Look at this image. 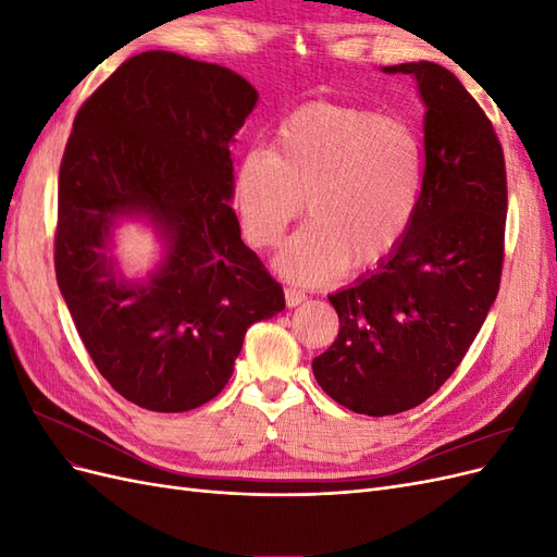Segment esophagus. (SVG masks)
I'll use <instances>...</instances> for the list:
<instances>
[{
    "instance_id": "obj_1",
    "label": "esophagus",
    "mask_w": 557,
    "mask_h": 557,
    "mask_svg": "<svg viewBox=\"0 0 557 557\" xmlns=\"http://www.w3.org/2000/svg\"><path fill=\"white\" fill-rule=\"evenodd\" d=\"M285 301H288V307H299L301 301H307V295L297 288H285Z\"/></svg>"
}]
</instances>
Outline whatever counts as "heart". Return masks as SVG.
Here are the masks:
<instances>
[{
	"mask_svg": "<svg viewBox=\"0 0 557 557\" xmlns=\"http://www.w3.org/2000/svg\"><path fill=\"white\" fill-rule=\"evenodd\" d=\"M425 181V150L404 117L313 102L276 127L272 148L252 146L232 178V205L246 239L276 246L301 213L311 215L283 246L278 272L323 283L352 262L393 252L411 227Z\"/></svg>",
	"mask_w": 557,
	"mask_h": 557,
	"instance_id": "heart-1",
	"label": "heart"
}]
</instances>
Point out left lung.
I'll use <instances>...</instances> for the list:
<instances>
[{
    "label": "left lung",
    "instance_id": "obj_1",
    "mask_svg": "<svg viewBox=\"0 0 557 557\" xmlns=\"http://www.w3.org/2000/svg\"><path fill=\"white\" fill-rule=\"evenodd\" d=\"M425 104V181L397 248L330 295L339 336L313 358L318 385L364 416L409 411L458 369L499 290L507 172L497 134L446 66L404 62Z\"/></svg>",
    "mask_w": 557,
    "mask_h": 557
}]
</instances>
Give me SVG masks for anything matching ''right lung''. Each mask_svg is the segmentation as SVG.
<instances>
[{"label": "right lung", "mask_w": 557, "mask_h": 557, "mask_svg": "<svg viewBox=\"0 0 557 557\" xmlns=\"http://www.w3.org/2000/svg\"><path fill=\"white\" fill-rule=\"evenodd\" d=\"M258 90L170 50L123 62L81 107L58 183L55 276L83 346L115 393L160 413L223 391L246 330L285 309L242 242L232 153ZM154 230L161 258L132 280L123 222Z\"/></svg>", "instance_id": "right-lung-1"}]
</instances>
